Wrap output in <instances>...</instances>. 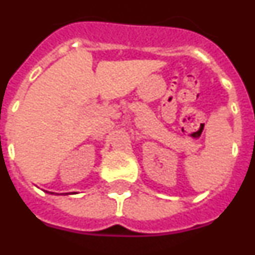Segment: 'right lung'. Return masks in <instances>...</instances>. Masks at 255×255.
<instances>
[{
  "mask_svg": "<svg viewBox=\"0 0 255 255\" xmlns=\"http://www.w3.org/2000/svg\"><path fill=\"white\" fill-rule=\"evenodd\" d=\"M66 194H67V193H66Z\"/></svg>",
  "mask_w": 255,
  "mask_h": 255,
  "instance_id": "right-lung-1",
  "label": "right lung"
}]
</instances>
